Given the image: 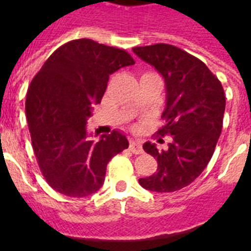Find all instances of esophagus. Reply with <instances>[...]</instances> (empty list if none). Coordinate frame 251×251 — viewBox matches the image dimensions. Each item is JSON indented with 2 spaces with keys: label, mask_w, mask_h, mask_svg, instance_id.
Returning <instances> with one entry per match:
<instances>
[{
  "label": "esophagus",
  "mask_w": 251,
  "mask_h": 251,
  "mask_svg": "<svg viewBox=\"0 0 251 251\" xmlns=\"http://www.w3.org/2000/svg\"><path fill=\"white\" fill-rule=\"evenodd\" d=\"M129 150L130 152L134 153V154H141V153H143V148H142V142L141 141H130L129 142Z\"/></svg>",
  "instance_id": "34e87169"
}]
</instances>
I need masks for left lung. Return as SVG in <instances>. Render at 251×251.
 I'll return each mask as SVG.
<instances>
[{
	"label": "left lung",
	"instance_id": "8db88e82",
	"mask_svg": "<svg viewBox=\"0 0 251 251\" xmlns=\"http://www.w3.org/2000/svg\"><path fill=\"white\" fill-rule=\"evenodd\" d=\"M133 51L165 77L166 124L157 134L172 136L166 151L159 152L151 142L143 145L158 167L152 176L139 178V185L156 192L178 191L200 176L214 154L223 129L224 88L205 63L176 46L156 44Z\"/></svg>",
	"mask_w": 251,
	"mask_h": 251
}]
</instances>
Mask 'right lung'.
I'll use <instances>...</instances> for the list:
<instances>
[{
    "mask_svg": "<svg viewBox=\"0 0 251 251\" xmlns=\"http://www.w3.org/2000/svg\"><path fill=\"white\" fill-rule=\"evenodd\" d=\"M134 64L123 49L90 39L73 40L50 55L31 80L26 117L37 163L46 182L69 197H85L103 186L108 162L128 148L118 130L88 139L86 121L100 103L109 75Z\"/></svg>",
    "mask_w": 251,
    "mask_h": 251,
    "instance_id": "right-lung-1",
    "label": "right lung"
}]
</instances>
